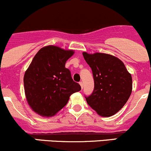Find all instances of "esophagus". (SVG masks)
I'll use <instances>...</instances> for the list:
<instances>
[{
	"instance_id": "obj_1",
	"label": "esophagus",
	"mask_w": 151,
	"mask_h": 151,
	"mask_svg": "<svg viewBox=\"0 0 151 151\" xmlns=\"http://www.w3.org/2000/svg\"><path fill=\"white\" fill-rule=\"evenodd\" d=\"M80 85L81 86V88H82V90L83 89V83H82V82H80Z\"/></svg>"
}]
</instances>
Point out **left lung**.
I'll list each match as a JSON object with an SVG mask.
<instances>
[{
    "label": "left lung",
    "mask_w": 151,
    "mask_h": 151,
    "mask_svg": "<svg viewBox=\"0 0 151 151\" xmlns=\"http://www.w3.org/2000/svg\"><path fill=\"white\" fill-rule=\"evenodd\" d=\"M83 56L91 68L94 90L85 96L90 107L102 116H111L119 111L129 99L132 80L124 64L114 55L96 53Z\"/></svg>",
    "instance_id": "obj_1"
}]
</instances>
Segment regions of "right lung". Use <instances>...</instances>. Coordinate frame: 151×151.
<instances>
[{"mask_svg":"<svg viewBox=\"0 0 151 151\" xmlns=\"http://www.w3.org/2000/svg\"><path fill=\"white\" fill-rule=\"evenodd\" d=\"M73 54V50L49 45L35 55L25 71L24 85L28 104L36 113L44 116L55 115L66 106L71 94L81 90L70 70L65 67Z\"/></svg>","mask_w":151,"mask_h":151,"instance_id":"obj_1","label":"right lung"}]
</instances>
